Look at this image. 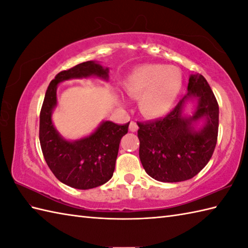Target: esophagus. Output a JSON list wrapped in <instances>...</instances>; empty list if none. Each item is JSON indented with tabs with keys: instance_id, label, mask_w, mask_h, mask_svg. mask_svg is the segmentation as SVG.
<instances>
[{
	"instance_id": "obj_1",
	"label": "esophagus",
	"mask_w": 248,
	"mask_h": 248,
	"mask_svg": "<svg viewBox=\"0 0 248 248\" xmlns=\"http://www.w3.org/2000/svg\"><path fill=\"white\" fill-rule=\"evenodd\" d=\"M138 129H139L138 124H136L135 121H131L130 125H129V130L131 131V132H136V131H138Z\"/></svg>"
}]
</instances>
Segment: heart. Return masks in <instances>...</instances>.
Wrapping results in <instances>:
<instances>
[{"mask_svg": "<svg viewBox=\"0 0 248 248\" xmlns=\"http://www.w3.org/2000/svg\"><path fill=\"white\" fill-rule=\"evenodd\" d=\"M183 77L173 66L149 64L136 68L124 81L129 96L139 99L140 112L157 118L167 114L181 92Z\"/></svg>", "mask_w": 248, "mask_h": 248, "instance_id": "b5f03b06", "label": "heart"}]
</instances>
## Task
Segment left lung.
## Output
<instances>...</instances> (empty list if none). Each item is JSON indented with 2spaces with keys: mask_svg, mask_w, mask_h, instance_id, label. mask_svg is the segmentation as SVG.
<instances>
[{
  "mask_svg": "<svg viewBox=\"0 0 248 248\" xmlns=\"http://www.w3.org/2000/svg\"><path fill=\"white\" fill-rule=\"evenodd\" d=\"M198 100L194 115L183 114L188 99ZM205 120L202 128L194 123ZM140 159L148 175L161 182H181L192 179L208 164L218 133V104L202 75L188 78L187 93L170 113L155 120L138 123Z\"/></svg>",
  "mask_w": 248,
  "mask_h": 248,
  "instance_id": "left-lung-1",
  "label": "left lung"
}]
</instances>
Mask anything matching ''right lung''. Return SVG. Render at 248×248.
Segmentation results:
<instances>
[{
  "mask_svg": "<svg viewBox=\"0 0 248 248\" xmlns=\"http://www.w3.org/2000/svg\"><path fill=\"white\" fill-rule=\"evenodd\" d=\"M97 77L108 80V68L88 61L57 73L46 92L40 110L39 140L45 160L61 182L78 189L102 186L113 177L121 138L128 133L129 124L103 121L93 133L69 141L57 132L52 123V112L57 104L56 89L70 78Z\"/></svg>",
  "mask_w": 248,
  "mask_h": 248,
  "instance_id": "1",
  "label": "right lung"
}]
</instances>
